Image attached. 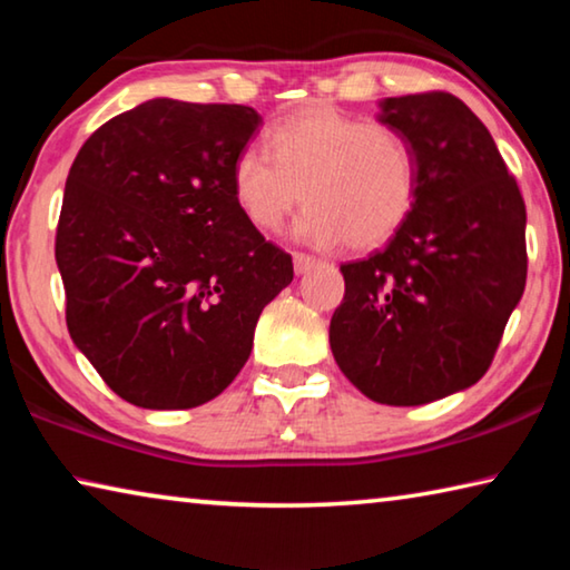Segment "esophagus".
Wrapping results in <instances>:
<instances>
[{"mask_svg":"<svg viewBox=\"0 0 570 570\" xmlns=\"http://www.w3.org/2000/svg\"><path fill=\"white\" fill-rule=\"evenodd\" d=\"M320 264L316 262L314 256H308V254H302V250H296L294 254V272L296 274H306V272H312V268Z\"/></svg>","mask_w":570,"mask_h":570,"instance_id":"34e87169","label":"esophagus"}]
</instances>
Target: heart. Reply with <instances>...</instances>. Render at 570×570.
<instances>
[{
    "instance_id": "1",
    "label": "heart",
    "mask_w": 570,
    "mask_h": 570,
    "mask_svg": "<svg viewBox=\"0 0 570 570\" xmlns=\"http://www.w3.org/2000/svg\"><path fill=\"white\" fill-rule=\"evenodd\" d=\"M266 150H240L230 166L234 204L264 234L282 228L304 196L298 240L366 250L397 236L417 206V153L392 125L314 102L274 122Z\"/></svg>"
}]
</instances>
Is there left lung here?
Segmentation results:
<instances>
[{
    "label": "left lung",
    "instance_id": "1",
    "mask_svg": "<svg viewBox=\"0 0 570 570\" xmlns=\"http://www.w3.org/2000/svg\"><path fill=\"white\" fill-rule=\"evenodd\" d=\"M380 120L412 140L420 198L387 246L342 264L330 344L362 394L412 407L488 372L525 288V204L493 135L455 95L387 98Z\"/></svg>",
    "mask_w": 570,
    "mask_h": 570
}]
</instances>
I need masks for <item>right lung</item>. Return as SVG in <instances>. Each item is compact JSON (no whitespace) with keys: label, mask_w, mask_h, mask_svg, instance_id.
Instances as JSON below:
<instances>
[{"label":"right lung","mask_w":570,"mask_h":570,"mask_svg":"<svg viewBox=\"0 0 570 570\" xmlns=\"http://www.w3.org/2000/svg\"><path fill=\"white\" fill-rule=\"evenodd\" d=\"M258 125L246 105L156 98L100 125L72 163L55 236L67 330L135 407L218 397L292 284V256L230 196Z\"/></svg>","instance_id":"obj_1"}]
</instances>
